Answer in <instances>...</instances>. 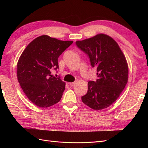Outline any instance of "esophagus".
Here are the masks:
<instances>
[{
	"label": "esophagus",
	"mask_w": 148,
	"mask_h": 148,
	"mask_svg": "<svg viewBox=\"0 0 148 148\" xmlns=\"http://www.w3.org/2000/svg\"><path fill=\"white\" fill-rule=\"evenodd\" d=\"M76 84V82H73V83H69V84L71 86H75V84Z\"/></svg>",
	"instance_id": "obj_1"
}]
</instances>
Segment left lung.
Wrapping results in <instances>:
<instances>
[{
  "label": "left lung",
  "mask_w": 148,
  "mask_h": 148,
  "mask_svg": "<svg viewBox=\"0 0 148 148\" xmlns=\"http://www.w3.org/2000/svg\"><path fill=\"white\" fill-rule=\"evenodd\" d=\"M97 71V79L88 83V92L82 97L84 104L94 110L109 107L117 100L128 82L126 59L118 44L104 34L76 42Z\"/></svg>",
  "instance_id": "8db88e82"
}]
</instances>
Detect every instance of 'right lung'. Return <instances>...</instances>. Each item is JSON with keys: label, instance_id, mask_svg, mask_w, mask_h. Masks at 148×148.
<instances>
[{"label": "right lung", "instance_id": "right-lung-1", "mask_svg": "<svg viewBox=\"0 0 148 148\" xmlns=\"http://www.w3.org/2000/svg\"><path fill=\"white\" fill-rule=\"evenodd\" d=\"M73 43L43 35L31 42L17 64V78L24 93L33 104L42 108L61 99L65 83L51 74L59 69L58 58Z\"/></svg>", "mask_w": 148, "mask_h": 148}]
</instances>
